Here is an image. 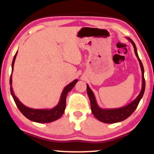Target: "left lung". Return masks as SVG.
I'll use <instances>...</instances> for the list:
<instances>
[{
    "mask_svg": "<svg viewBox=\"0 0 154 154\" xmlns=\"http://www.w3.org/2000/svg\"><path fill=\"white\" fill-rule=\"evenodd\" d=\"M128 39L131 42L132 45H133V48H134L135 54L138 60L139 63H140V69H141L142 72V88L138 97L133 102L128 104V105L122 106V107L115 108V109H102L97 104L94 92L92 91V90L88 86V85L86 84V86H87V88L86 89H87V94L88 97H89L90 102H91V109L92 113H93V115H94V117L97 120H99L102 122H104V123L112 124L115 123V122H122V121L127 119L128 117L131 116L132 114L133 113V112L136 109L140 99H142L143 96L144 91H145L146 83L145 79H144L143 66L142 62L140 61V60L138 57V52H137L136 46H135V43L130 38L128 37Z\"/></svg>",
    "mask_w": 154,
    "mask_h": 154,
    "instance_id": "obj_1",
    "label": "left lung"
}]
</instances>
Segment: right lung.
Instances as JSON below:
<instances>
[{
  "instance_id": "1",
  "label": "right lung",
  "mask_w": 154,
  "mask_h": 154,
  "mask_svg": "<svg viewBox=\"0 0 154 154\" xmlns=\"http://www.w3.org/2000/svg\"><path fill=\"white\" fill-rule=\"evenodd\" d=\"M16 55H17V52H16V53L14 57V59H13L11 66L12 73L13 70H14V62H15ZM77 82L78 79H75L71 83H70L69 84L67 85L66 87L64 88V89L63 90L58 104L55 107L52 108V109H33V108L28 107V106L23 104L22 103L20 102L19 99L16 97V96L14 94V91H13L12 74L10 78V90L11 94L13 99H14L16 106L19 108L20 112L27 119H29L31 121H33V122H38V123H48V122H53V121L57 120V119H59L63 115L65 112V109H66L67 94L74 87V86H75Z\"/></svg>"
}]
</instances>
